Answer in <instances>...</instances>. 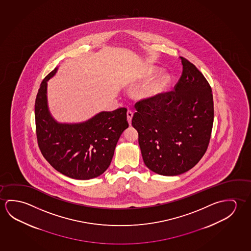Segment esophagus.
I'll return each instance as SVG.
<instances>
[{"instance_id": "34e87169", "label": "esophagus", "mask_w": 251, "mask_h": 251, "mask_svg": "<svg viewBox=\"0 0 251 251\" xmlns=\"http://www.w3.org/2000/svg\"><path fill=\"white\" fill-rule=\"evenodd\" d=\"M126 115H127L128 123L131 126V119H132V117H133V112H131V111H128Z\"/></svg>"}]
</instances>
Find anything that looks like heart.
Masks as SVG:
<instances>
[{
	"label": "heart",
	"instance_id": "b5f03b06",
	"mask_svg": "<svg viewBox=\"0 0 251 251\" xmlns=\"http://www.w3.org/2000/svg\"><path fill=\"white\" fill-rule=\"evenodd\" d=\"M157 72L155 68L149 67L144 70L140 78L142 80H148L153 76ZM171 85V76L167 74H163L159 76L157 79L152 81L151 84H148L144 88L141 92V98L144 100H154L163 95L164 93L168 91Z\"/></svg>",
	"mask_w": 251,
	"mask_h": 251
}]
</instances>
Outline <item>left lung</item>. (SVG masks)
I'll return each mask as SVG.
<instances>
[{"label":"left lung","mask_w":251,"mask_h":251,"mask_svg":"<svg viewBox=\"0 0 251 251\" xmlns=\"http://www.w3.org/2000/svg\"><path fill=\"white\" fill-rule=\"evenodd\" d=\"M182 74L175 91L136 103L131 120L139 133L144 163L156 174L181 175L207 151L214 122L210 85L202 73L180 57Z\"/></svg>","instance_id":"1"}]
</instances>
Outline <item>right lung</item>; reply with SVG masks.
I'll return each instance as SVG.
<instances>
[{
	"label": "right lung",
	"instance_id": "add662e5",
	"mask_svg": "<svg viewBox=\"0 0 251 251\" xmlns=\"http://www.w3.org/2000/svg\"><path fill=\"white\" fill-rule=\"evenodd\" d=\"M41 83L35 103L36 137L41 152L56 171L76 179L102 175L112 162L120 135L129 126L126 108L101 112L81 123H59L48 107L47 82Z\"/></svg>",
	"mask_w": 251,
	"mask_h": 251
}]
</instances>
